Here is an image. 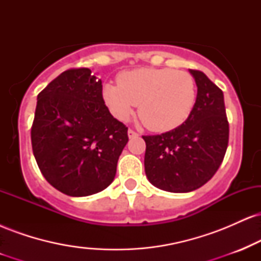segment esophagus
Returning <instances> with one entry per match:
<instances>
[{"instance_id":"1","label":"esophagus","mask_w":261,"mask_h":261,"mask_svg":"<svg viewBox=\"0 0 261 261\" xmlns=\"http://www.w3.org/2000/svg\"><path fill=\"white\" fill-rule=\"evenodd\" d=\"M127 135H128V137H130V139H134V137L139 136V134H137L136 131H134L133 128H128V131H127Z\"/></svg>"}]
</instances>
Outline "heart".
Wrapping results in <instances>:
<instances>
[{
    "mask_svg": "<svg viewBox=\"0 0 261 261\" xmlns=\"http://www.w3.org/2000/svg\"><path fill=\"white\" fill-rule=\"evenodd\" d=\"M103 98L116 119L126 121L140 104V119L153 131L180 126L196 103L193 76L173 68H137L118 76V85L108 83Z\"/></svg>",
    "mask_w": 261,
    "mask_h": 261,
    "instance_id": "b5f03b06",
    "label": "heart"
}]
</instances>
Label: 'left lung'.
I'll return each mask as SVG.
<instances>
[{"label":"left lung","mask_w":261,"mask_h":261,"mask_svg":"<svg viewBox=\"0 0 261 261\" xmlns=\"http://www.w3.org/2000/svg\"><path fill=\"white\" fill-rule=\"evenodd\" d=\"M190 72L197 86L190 116L168 133L142 136L146 175L154 187L170 193H189L206 184L220 168L228 146L223 92L201 71Z\"/></svg>","instance_id":"8db88e82"}]
</instances>
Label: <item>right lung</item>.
Listing matches in <instances>:
<instances>
[{"label":"right lung","instance_id":"right-lung-1","mask_svg":"<svg viewBox=\"0 0 261 261\" xmlns=\"http://www.w3.org/2000/svg\"><path fill=\"white\" fill-rule=\"evenodd\" d=\"M31 137L41 174L70 196L112 184L128 141L126 125L106 106L101 81L86 67L66 70L39 93Z\"/></svg>","mask_w":261,"mask_h":261}]
</instances>
